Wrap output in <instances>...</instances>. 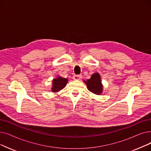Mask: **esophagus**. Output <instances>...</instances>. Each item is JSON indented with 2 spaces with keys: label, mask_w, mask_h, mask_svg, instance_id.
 <instances>
[{
  "label": "esophagus",
  "mask_w": 151,
  "mask_h": 151,
  "mask_svg": "<svg viewBox=\"0 0 151 151\" xmlns=\"http://www.w3.org/2000/svg\"><path fill=\"white\" fill-rule=\"evenodd\" d=\"M73 79L75 80H80L82 78V75H74L73 76Z\"/></svg>",
  "instance_id": "obj_1"
}]
</instances>
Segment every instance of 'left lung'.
I'll return each mask as SVG.
<instances>
[{"label":"left lung","mask_w":151,"mask_h":151,"mask_svg":"<svg viewBox=\"0 0 151 151\" xmlns=\"http://www.w3.org/2000/svg\"><path fill=\"white\" fill-rule=\"evenodd\" d=\"M86 84L89 91L97 95H101L103 91V86L101 83V76L98 73H95L87 81H84Z\"/></svg>","instance_id":"1"}]
</instances>
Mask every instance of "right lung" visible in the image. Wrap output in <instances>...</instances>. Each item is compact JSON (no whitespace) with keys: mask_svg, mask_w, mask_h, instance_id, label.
<instances>
[{"mask_svg":"<svg viewBox=\"0 0 151 151\" xmlns=\"http://www.w3.org/2000/svg\"><path fill=\"white\" fill-rule=\"evenodd\" d=\"M68 83V79L61 76H57L55 79L52 80V91L53 93H56L63 89Z\"/></svg>","mask_w":151,"mask_h":151,"instance_id":"obj_1","label":"right lung"}]
</instances>
